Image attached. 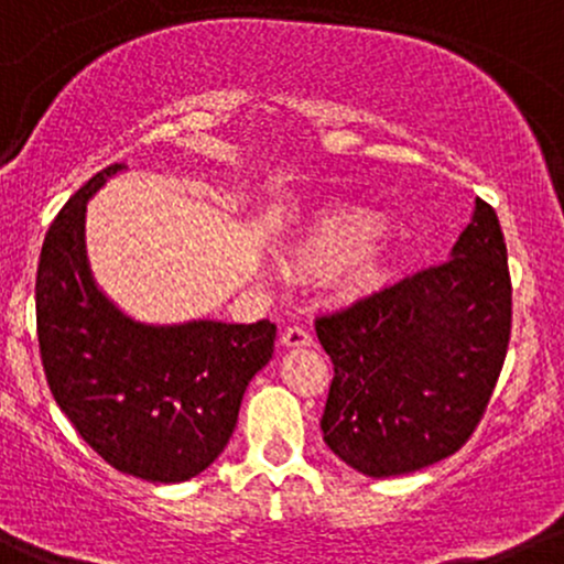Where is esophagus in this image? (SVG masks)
<instances>
[{
	"mask_svg": "<svg viewBox=\"0 0 564 564\" xmlns=\"http://www.w3.org/2000/svg\"><path fill=\"white\" fill-rule=\"evenodd\" d=\"M281 345L283 348H307V345H313V337L307 334V329H302V326H289V329L281 334Z\"/></svg>",
	"mask_w": 564,
	"mask_h": 564,
	"instance_id": "esophagus-1",
	"label": "esophagus"
}]
</instances>
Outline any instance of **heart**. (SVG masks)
I'll use <instances>...</instances> for the list:
<instances>
[{
	"mask_svg": "<svg viewBox=\"0 0 564 564\" xmlns=\"http://www.w3.org/2000/svg\"><path fill=\"white\" fill-rule=\"evenodd\" d=\"M380 230V219L367 212L324 216L302 238L294 257L307 270H332L350 259L348 283L352 289H367L382 275V253L372 243Z\"/></svg>",
	"mask_w": 564,
	"mask_h": 564,
	"instance_id": "1",
	"label": "heart"
}]
</instances>
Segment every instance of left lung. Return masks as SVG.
<instances>
[{"label": "left lung", "mask_w": 564, "mask_h": 564, "mask_svg": "<svg viewBox=\"0 0 564 564\" xmlns=\"http://www.w3.org/2000/svg\"><path fill=\"white\" fill-rule=\"evenodd\" d=\"M509 332L503 232L476 200L447 262L315 321L334 364L321 417L326 447L375 479L455 455L487 410Z\"/></svg>", "instance_id": "obj_1"}]
</instances>
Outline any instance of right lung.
Returning <instances> with one entry per match:
<instances>
[{
    "label": "right lung",
    "mask_w": 564,
    "mask_h": 564,
    "mask_svg": "<svg viewBox=\"0 0 564 564\" xmlns=\"http://www.w3.org/2000/svg\"><path fill=\"white\" fill-rule=\"evenodd\" d=\"M122 171H98L47 230L36 337L55 404L79 436L117 471L178 485L225 453L246 388L272 358L275 324H147L109 300L88 262L85 214Z\"/></svg>",
    "instance_id": "1"
}]
</instances>
